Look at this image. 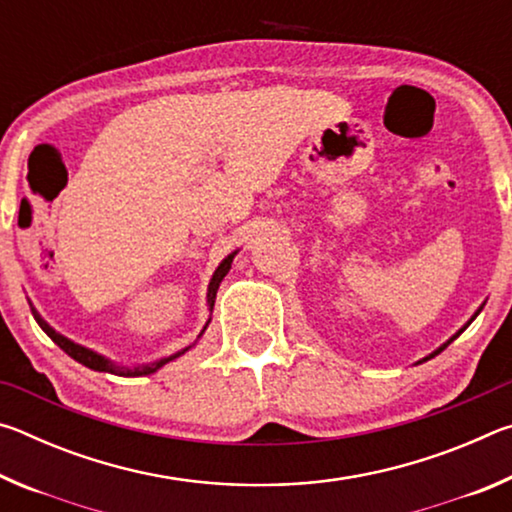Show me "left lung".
Wrapping results in <instances>:
<instances>
[{"mask_svg": "<svg viewBox=\"0 0 512 512\" xmlns=\"http://www.w3.org/2000/svg\"><path fill=\"white\" fill-rule=\"evenodd\" d=\"M479 311H481V309H479ZM479 311H476V314H474V316H472V320H474V318H476V316H479ZM472 320H470V323H472ZM470 323H467V325H470ZM467 325H465V327H467ZM465 327H463V329H465ZM463 329H461V332H463ZM461 332H458V334H456V336H452V339H449V341H447V343H445V345H440V348H438V350H436V352H433V354H429V357H427V359H431V357H436V354H440V352H443V350H445V348H447V345H449V343H452V341H454V339H458V336H461ZM427 359H424V361H427Z\"/></svg>", "mask_w": 512, "mask_h": 512, "instance_id": "obj_1", "label": "left lung"}]
</instances>
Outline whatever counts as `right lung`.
Wrapping results in <instances>:
<instances>
[{
    "instance_id": "obj_1",
    "label": "right lung",
    "mask_w": 512,
    "mask_h": 512,
    "mask_svg": "<svg viewBox=\"0 0 512 512\" xmlns=\"http://www.w3.org/2000/svg\"><path fill=\"white\" fill-rule=\"evenodd\" d=\"M235 255L237 253H232V255H228L223 259V262L219 264V268H216L214 271V275H212V282H210V291H207V302H210V309L214 307V298H216V291H219V284H221V280L225 275H228V271H230V266H232V259H235ZM31 314H33V318L38 320V325L42 327V332H45L51 341H54L60 350H65L69 357L72 359H76L79 363H83V366H88V368H92V370H99V372H112V375H124V377H140V375H151V372H155L158 368H162L164 363H169L171 359H176V357H180V354L183 352H187V348L185 350H180V352H176V354H171V357H167V359H160V361H155V363H149V366H140V368H119V366H115V363H110L108 359H103L101 354H97V352H92V350H88V348H81V345H76V343H72L69 339H65V336H60L58 332H54V329H51L45 320L40 318V314L36 309L31 307Z\"/></svg>"
}]
</instances>
